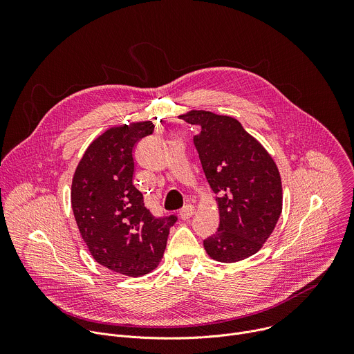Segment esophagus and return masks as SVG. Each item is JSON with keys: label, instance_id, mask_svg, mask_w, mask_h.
Instances as JSON below:
<instances>
[{"label": "esophagus", "instance_id": "esophagus-1", "mask_svg": "<svg viewBox=\"0 0 354 354\" xmlns=\"http://www.w3.org/2000/svg\"><path fill=\"white\" fill-rule=\"evenodd\" d=\"M194 206H192V205H186L183 209H180V212H179V217L182 218V220H189L193 214H194Z\"/></svg>", "mask_w": 354, "mask_h": 354}]
</instances>
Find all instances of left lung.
Here are the masks:
<instances>
[{
  "instance_id": "1",
  "label": "left lung",
  "mask_w": 354,
  "mask_h": 354,
  "mask_svg": "<svg viewBox=\"0 0 354 354\" xmlns=\"http://www.w3.org/2000/svg\"><path fill=\"white\" fill-rule=\"evenodd\" d=\"M179 119L200 127L194 145L206 179L218 194L220 224L203 242L207 255L221 263L255 255L272 235L283 209L274 160L231 116L192 109Z\"/></svg>"
}]
</instances>
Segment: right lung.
<instances>
[{"mask_svg": "<svg viewBox=\"0 0 354 354\" xmlns=\"http://www.w3.org/2000/svg\"><path fill=\"white\" fill-rule=\"evenodd\" d=\"M154 131L151 120L113 126L85 149L71 185V206L92 258L129 277L153 272L175 216L156 218L133 183L136 144Z\"/></svg>", "mask_w": 354, "mask_h": 354, "instance_id": "add662e5", "label": "right lung"}]
</instances>
